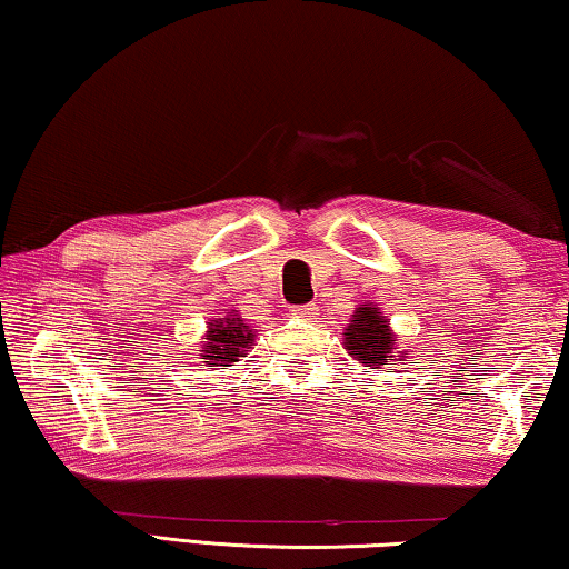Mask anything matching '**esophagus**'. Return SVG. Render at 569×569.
<instances>
[{"mask_svg": "<svg viewBox=\"0 0 569 569\" xmlns=\"http://www.w3.org/2000/svg\"><path fill=\"white\" fill-rule=\"evenodd\" d=\"M318 312H320L318 305H316V302H310V305H300V308L295 310V316L302 318V320H316V318H318Z\"/></svg>", "mask_w": 569, "mask_h": 569, "instance_id": "obj_1", "label": "esophagus"}]
</instances>
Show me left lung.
<instances>
[{
	"instance_id": "8db88e82",
	"label": "left lung",
	"mask_w": 569,
	"mask_h": 569,
	"mask_svg": "<svg viewBox=\"0 0 569 569\" xmlns=\"http://www.w3.org/2000/svg\"><path fill=\"white\" fill-rule=\"evenodd\" d=\"M398 333L390 328V318L367 302L359 305L343 328V349L361 367L382 369L387 361H406V351H398Z\"/></svg>"
}]
</instances>
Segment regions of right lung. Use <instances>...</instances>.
Listing matches in <instances>:
<instances>
[{"label":"right lung","mask_w":569,"mask_h":569,"mask_svg":"<svg viewBox=\"0 0 569 569\" xmlns=\"http://www.w3.org/2000/svg\"><path fill=\"white\" fill-rule=\"evenodd\" d=\"M253 339H257V333L241 318V312L230 310L226 318L210 320L197 357L204 361V367H233L251 349Z\"/></svg>","instance_id":"right-lung-1"}]
</instances>
